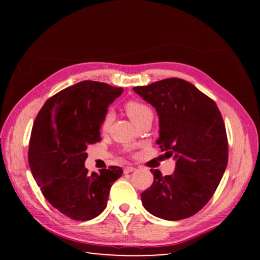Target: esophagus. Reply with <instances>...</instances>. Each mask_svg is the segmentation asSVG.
<instances>
[{
	"label": "esophagus",
	"instance_id": "34e87169",
	"mask_svg": "<svg viewBox=\"0 0 260 260\" xmlns=\"http://www.w3.org/2000/svg\"><path fill=\"white\" fill-rule=\"evenodd\" d=\"M136 169L134 166H126L125 169H124V173L125 174H127V173H131V172H134Z\"/></svg>",
	"mask_w": 260,
	"mask_h": 260
}]
</instances>
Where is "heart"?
<instances>
[{
  "label": "heart",
  "mask_w": 260,
  "mask_h": 260,
  "mask_svg": "<svg viewBox=\"0 0 260 260\" xmlns=\"http://www.w3.org/2000/svg\"><path fill=\"white\" fill-rule=\"evenodd\" d=\"M125 110L132 121L136 125L141 120L146 119V118H153V112L151 108L148 104L141 102L138 100H129L125 103ZM113 120V113L111 111H108L104 114L102 121H101V129L108 131V128L111 125Z\"/></svg>",
  "instance_id": "obj_1"
}]
</instances>
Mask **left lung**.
Listing matches in <instances>:
<instances>
[{"label":"left lung","mask_w":260,"mask_h":260,"mask_svg":"<svg viewBox=\"0 0 260 260\" xmlns=\"http://www.w3.org/2000/svg\"><path fill=\"white\" fill-rule=\"evenodd\" d=\"M133 89L156 108V143L177 160L172 175L162 177L151 170L153 183L141 193L142 204L165 220L191 217L211 200L227 167L228 140L221 113L212 99L179 78Z\"/></svg>","instance_id":"obj_1"}]
</instances>
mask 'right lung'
Segmentation results:
<instances>
[{"label": "right lung", "instance_id": "1", "mask_svg": "<svg viewBox=\"0 0 260 260\" xmlns=\"http://www.w3.org/2000/svg\"><path fill=\"white\" fill-rule=\"evenodd\" d=\"M122 88L81 81L51 96L35 118L28 162L46 200L70 219L90 220L107 208L110 189L122 170L110 166L100 173L85 167L87 146L101 141L108 107Z\"/></svg>", "mask_w": 260, "mask_h": 260}]
</instances>
